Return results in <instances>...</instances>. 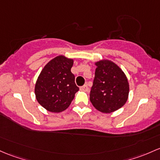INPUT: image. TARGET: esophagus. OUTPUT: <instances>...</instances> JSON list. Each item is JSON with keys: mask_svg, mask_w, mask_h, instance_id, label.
<instances>
[{"mask_svg": "<svg viewBox=\"0 0 160 160\" xmlns=\"http://www.w3.org/2000/svg\"><path fill=\"white\" fill-rule=\"evenodd\" d=\"M80 89H81L82 91H86V92H87V91L89 90V87L87 84H85V85H83V87H80Z\"/></svg>", "mask_w": 160, "mask_h": 160, "instance_id": "34e87169", "label": "esophagus"}]
</instances>
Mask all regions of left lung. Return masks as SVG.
I'll return each mask as SVG.
<instances>
[{"label": "left lung", "instance_id": "1", "mask_svg": "<svg viewBox=\"0 0 160 160\" xmlns=\"http://www.w3.org/2000/svg\"><path fill=\"white\" fill-rule=\"evenodd\" d=\"M95 72L89 99L92 106L103 113H111L125 104L129 84L122 70L108 60L99 61Z\"/></svg>", "mask_w": 160, "mask_h": 160}]
</instances>
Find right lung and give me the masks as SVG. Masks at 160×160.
<instances>
[{
    "mask_svg": "<svg viewBox=\"0 0 160 160\" xmlns=\"http://www.w3.org/2000/svg\"><path fill=\"white\" fill-rule=\"evenodd\" d=\"M73 64L72 59L58 56L49 61L40 73L35 94L38 103L48 111H64L79 90L74 75L71 71Z\"/></svg>",
    "mask_w": 160,
    "mask_h": 160,
    "instance_id": "obj_1",
    "label": "right lung"
}]
</instances>
